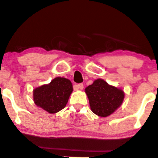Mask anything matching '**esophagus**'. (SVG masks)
I'll list each match as a JSON object with an SVG mask.
<instances>
[{"mask_svg":"<svg viewBox=\"0 0 158 158\" xmlns=\"http://www.w3.org/2000/svg\"><path fill=\"white\" fill-rule=\"evenodd\" d=\"M76 86H77V88H79V89H80V90H82L83 88H84V85H83L82 83H80V84H78Z\"/></svg>","mask_w":158,"mask_h":158,"instance_id":"esophagus-1","label":"esophagus"}]
</instances>
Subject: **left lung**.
<instances>
[{
	"instance_id": "obj_1",
	"label": "left lung",
	"mask_w": 158,
	"mask_h": 158,
	"mask_svg": "<svg viewBox=\"0 0 158 158\" xmlns=\"http://www.w3.org/2000/svg\"><path fill=\"white\" fill-rule=\"evenodd\" d=\"M91 110L100 117H107L122 104L124 93L120 88L109 85L103 79H96L85 89Z\"/></svg>"
}]
</instances>
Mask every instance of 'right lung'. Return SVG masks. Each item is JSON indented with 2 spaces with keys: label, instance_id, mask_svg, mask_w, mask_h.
<instances>
[{
  "label": "right lung",
  "instance_id": "obj_1",
  "mask_svg": "<svg viewBox=\"0 0 158 158\" xmlns=\"http://www.w3.org/2000/svg\"><path fill=\"white\" fill-rule=\"evenodd\" d=\"M72 91L73 85L69 79L56 77L49 84L36 88L33 98L37 106L54 114L64 108Z\"/></svg>",
  "mask_w": 158,
  "mask_h": 158
}]
</instances>
